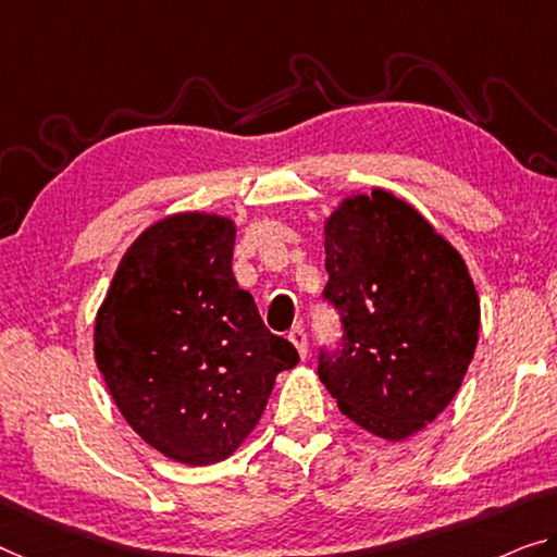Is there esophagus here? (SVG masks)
<instances>
[{"label":"esophagus","instance_id":"34e87169","mask_svg":"<svg viewBox=\"0 0 557 557\" xmlns=\"http://www.w3.org/2000/svg\"><path fill=\"white\" fill-rule=\"evenodd\" d=\"M288 341L296 346L298 356H301V358L308 356V336H306L304 329H294V331H290V333H288Z\"/></svg>","mask_w":557,"mask_h":557}]
</instances>
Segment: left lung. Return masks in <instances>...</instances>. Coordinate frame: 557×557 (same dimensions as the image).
Masks as SVG:
<instances>
[{
    "label": "left lung",
    "instance_id": "left-lung-1",
    "mask_svg": "<svg viewBox=\"0 0 557 557\" xmlns=\"http://www.w3.org/2000/svg\"><path fill=\"white\" fill-rule=\"evenodd\" d=\"M323 234V298L344 338L319 354V379L350 421L404 441L443 413L473 361V278L463 256L391 191L348 196Z\"/></svg>",
    "mask_w": 557,
    "mask_h": 557
}]
</instances>
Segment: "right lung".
Returning a JSON list of instances; mask_svg holds the SVG:
<instances>
[{"instance_id": "add662e5", "label": "right lung", "mask_w": 557, "mask_h": 557, "mask_svg": "<svg viewBox=\"0 0 557 557\" xmlns=\"http://www.w3.org/2000/svg\"><path fill=\"white\" fill-rule=\"evenodd\" d=\"M234 242L219 213L157 221L126 249L94 323V358L126 423L186 466L228 458L298 363L236 284Z\"/></svg>"}]
</instances>
